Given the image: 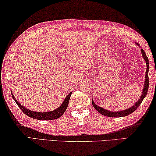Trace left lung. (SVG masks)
Listing matches in <instances>:
<instances>
[{"mask_svg": "<svg viewBox=\"0 0 156 156\" xmlns=\"http://www.w3.org/2000/svg\"><path fill=\"white\" fill-rule=\"evenodd\" d=\"M138 45V44H137ZM138 46H140V45H138ZM141 53L143 54V57H144V60L146 62V64H147V71H146V75H145V81H144V88H143V94H142L141 97L139 100L136 102V104L133 106V107L130 108L129 109H127V110H125L123 111H120V112H111V111H108L106 110L105 109H103L102 108L99 107V106L97 105L95 103H94L93 100H92V103L93 105L94 108L96 109V110L99 112L100 114H101L102 115H104L105 116H108V117H122V116H126L129 114H132L133 112L136 109H137L140 105L141 104L142 101H143V99H144V97H146V95L147 94V92H148V89H149V76H148V73H149V59L147 58V57L145 54V52L144 51L143 48H141Z\"/></svg>", "mask_w": 156, "mask_h": 156, "instance_id": "left-lung-1", "label": "left lung"}]
</instances>
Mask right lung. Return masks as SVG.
Segmentation results:
<instances>
[{"instance_id": "obj_1", "label": "right lung", "mask_w": 156, "mask_h": 156, "mask_svg": "<svg viewBox=\"0 0 156 156\" xmlns=\"http://www.w3.org/2000/svg\"><path fill=\"white\" fill-rule=\"evenodd\" d=\"M71 94L72 93L70 92V93L68 94L66 97V99H64L62 104L60 105L58 108L56 109L55 110H53L51 112H33L31 110H27L26 108H24L23 105L18 102V101L15 99L14 97H13V94H12V96L13 99H14L16 103H17L18 107L20 108V110L23 111V113L25 114L26 115L34 119L42 120V121H49V120L58 119L63 115V114L64 113V112L66 110L68 103H69Z\"/></svg>"}]
</instances>
